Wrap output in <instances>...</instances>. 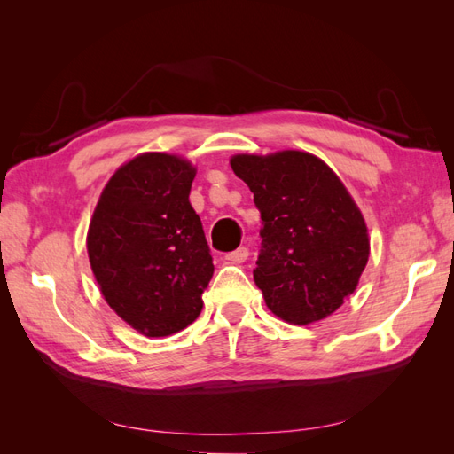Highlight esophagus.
Wrapping results in <instances>:
<instances>
[{"label": "esophagus", "instance_id": "1", "mask_svg": "<svg viewBox=\"0 0 454 454\" xmlns=\"http://www.w3.org/2000/svg\"><path fill=\"white\" fill-rule=\"evenodd\" d=\"M248 255H250V250L246 248V246H240V248H237L235 252H231V254H227L225 255V259L229 261V263H244L246 259H248Z\"/></svg>", "mask_w": 454, "mask_h": 454}]
</instances>
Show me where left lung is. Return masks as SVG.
Listing matches in <instances>:
<instances>
[{"instance_id": "obj_1", "label": "left lung", "mask_w": 454, "mask_h": 454, "mask_svg": "<svg viewBox=\"0 0 454 454\" xmlns=\"http://www.w3.org/2000/svg\"><path fill=\"white\" fill-rule=\"evenodd\" d=\"M231 168L248 184L261 214L254 280L267 307L299 325L335 312L369 257L367 227L345 185L303 151L237 155Z\"/></svg>"}]
</instances>
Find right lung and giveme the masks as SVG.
Returning <instances> with one entry per match:
<instances>
[{
  "instance_id": "add662e5",
  "label": "right lung",
  "mask_w": 454,
  "mask_h": 454,
  "mask_svg": "<svg viewBox=\"0 0 454 454\" xmlns=\"http://www.w3.org/2000/svg\"><path fill=\"white\" fill-rule=\"evenodd\" d=\"M195 168L167 153L121 167L102 191L89 227L90 267L107 305L147 337L193 324L214 263L189 202Z\"/></svg>"
}]
</instances>
